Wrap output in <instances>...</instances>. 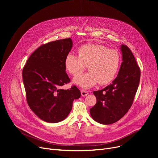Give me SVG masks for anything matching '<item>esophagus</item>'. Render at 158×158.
<instances>
[{
  "label": "esophagus",
  "instance_id": "1",
  "mask_svg": "<svg viewBox=\"0 0 158 158\" xmlns=\"http://www.w3.org/2000/svg\"><path fill=\"white\" fill-rule=\"evenodd\" d=\"M81 95L82 96H86L88 95V92H87V91H85V90H81Z\"/></svg>",
  "mask_w": 158,
  "mask_h": 158
}]
</instances>
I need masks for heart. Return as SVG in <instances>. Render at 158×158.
Returning a JSON list of instances; mask_svg holds the SVG:
<instances>
[{"instance_id":"1","label":"heart","mask_w":158,"mask_h":158,"mask_svg":"<svg viewBox=\"0 0 158 158\" xmlns=\"http://www.w3.org/2000/svg\"><path fill=\"white\" fill-rule=\"evenodd\" d=\"M78 55L69 53L66 56L64 68L72 76H77L88 66V72L74 77L73 82L87 89L97 82L104 85L110 83L117 75L121 62L120 54L98 44H89L79 47Z\"/></svg>"}]
</instances>
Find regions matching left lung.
I'll return each instance as SVG.
<instances>
[{
  "mask_svg": "<svg viewBox=\"0 0 158 158\" xmlns=\"http://www.w3.org/2000/svg\"><path fill=\"white\" fill-rule=\"evenodd\" d=\"M122 63L112 84L95 91L96 104L89 110L92 118L109 125L121 119L131 107L140 80V69L130 48L121 45Z\"/></svg>",
  "mask_w": 158,
  "mask_h": 158,
  "instance_id": "obj_1",
  "label": "left lung"
}]
</instances>
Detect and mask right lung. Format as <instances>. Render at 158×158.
I'll return each mask as SVG.
<instances>
[{
    "label": "right lung",
    "mask_w": 158,
    "mask_h": 158,
    "mask_svg": "<svg viewBox=\"0 0 158 158\" xmlns=\"http://www.w3.org/2000/svg\"><path fill=\"white\" fill-rule=\"evenodd\" d=\"M72 47L71 38L58 40L39 47L22 70L26 99L31 110L42 120L57 123L65 119L74 99L81 97L76 86L63 89L70 82L64 59Z\"/></svg>",
    "instance_id": "obj_1"
}]
</instances>
